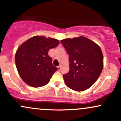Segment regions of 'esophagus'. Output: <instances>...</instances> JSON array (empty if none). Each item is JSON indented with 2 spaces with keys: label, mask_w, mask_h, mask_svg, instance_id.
Returning a JSON list of instances; mask_svg holds the SVG:
<instances>
[{
  "label": "esophagus",
  "mask_w": 121,
  "mask_h": 121,
  "mask_svg": "<svg viewBox=\"0 0 121 121\" xmlns=\"http://www.w3.org/2000/svg\"><path fill=\"white\" fill-rule=\"evenodd\" d=\"M57 69L59 71H60V70H61V65H59V66H57Z\"/></svg>",
  "instance_id": "34e87169"
}]
</instances>
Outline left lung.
<instances>
[{
  "label": "left lung",
  "instance_id": "obj_1",
  "mask_svg": "<svg viewBox=\"0 0 121 121\" xmlns=\"http://www.w3.org/2000/svg\"><path fill=\"white\" fill-rule=\"evenodd\" d=\"M69 56L70 69L63 75L65 84L75 91H85L102 72L104 57L101 48L84 36L61 40Z\"/></svg>",
  "mask_w": 121,
  "mask_h": 121
}]
</instances>
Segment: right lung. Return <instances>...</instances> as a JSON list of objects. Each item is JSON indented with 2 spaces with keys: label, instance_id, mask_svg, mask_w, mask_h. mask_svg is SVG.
Wrapping results in <instances>:
<instances>
[{
  "label": "right lung",
  "instance_id": "add662e5",
  "mask_svg": "<svg viewBox=\"0 0 121 121\" xmlns=\"http://www.w3.org/2000/svg\"><path fill=\"white\" fill-rule=\"evenodd\" d=\"M59 44V41L55 39L36 36L19 47L15 62L18 73L26 84L39 87L49 82L57 68L53 65L48 51Z\"/></svg>",
  "mask_w": 121,
  "mask_h": 121
}]
</instances>
